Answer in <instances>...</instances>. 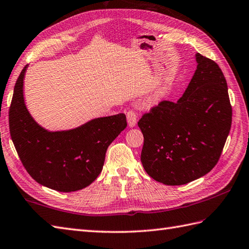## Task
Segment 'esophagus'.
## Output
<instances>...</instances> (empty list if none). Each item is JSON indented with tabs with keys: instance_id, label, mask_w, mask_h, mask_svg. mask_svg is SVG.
<instances>
[{
	"instance_id": "34e87169",
	"label": "esophagus",
	"mask_w": 249,
	"mask_h": 249,
	"mask_svg": "<svg viewBox=\"0 0 249 249\" xmlns=\"http://www.w3.org/2000/svg\"><path fill=\"white\" fill-rule=\"evenodd\" d=\"M127 117V122H128V125L130 127H134L137 124V121H138V115L137 112L135 110H128L126 114Z\"/></svg>"
}]
</instances>
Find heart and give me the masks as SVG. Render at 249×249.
I'll return each instance as SVG.
<instances>
[{
	"mask_svg": "<svg viewBox=\"0 0 249 249\" xmlns=\"http://www.w3.org/2000/svg\"><path fill=\"white\" fill-rule=\"evenodd\" d=\"M166 90H167V88H166V86H165V85H161V86H159L158 88L155 90L154 94H153V98H154V100H158V98L162 97V96L165 94Z\"/></svg>",
	"mask_w": 249,
	"mask_h": 249,
	"instance_id": "obj_1",
	"label": "heart"
}]
</instances>
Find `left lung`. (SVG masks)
<instances>
[{"mask_svg": "<svg viewBox=\"0 0 249 249\" xmlns=\"http://www.w3.org/2000/svg\"><path fill=\"white\" fill-rule=\"evenodd\" d=\"M197 69L177 102L161 101L139 120L141 162L155 180L180 186L209 173L229 135L232 108L217 63L196 54Z\"/></svg>", "mask_w": 249, "mask_h": 249, "instance_id": "left-lung-1", "label": "left lung"}]
</instances>
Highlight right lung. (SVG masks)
Listing matches in <instances>:
<instances>
[{
	"mask_svg": "<svg viewBox=\"0 0 249 249\" xmlns=\"http://www.w3.org/2000/svg\"><path fill=\"white\" fill-rule=\"evenodd\" d=\"M25 70L26 66L17 79L9 107L10 137L23 166L38 183L59 192L88 187L102 172L108 146L126 128V115L94 119L68 131H46L25 107Z\"/></svg>",
	"mask_w": 249,
	"mask_h": 249,
	"instance_id": "obj_1",
	"label": "right lung"
}]
</instances>
